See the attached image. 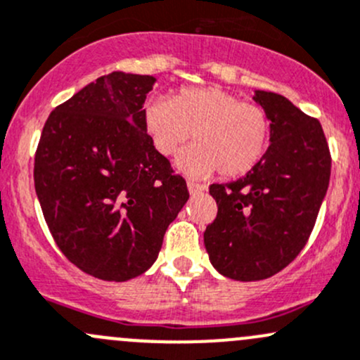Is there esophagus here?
<instances>
[{
    "instance_id": "1",
    "label": "esophagus",
    "mask_w": 360,
    "mask_h": 360,
    "mask_svg": "<svg viewBox=\"0 0 360 360\" xmlns=\"http://www.w3.org/2000/svg\"><path fill=\"white\" fill-rule=\"evenodd\" d=\"M207 188L202 186V184H196V183H188V191H190V195H198V193L205 191Z\"/></svg>"
}]
</instances>
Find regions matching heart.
I'll use <instances>...</instances> for the list:
<instances>
[{
  "instance_id": "obj_1",
  "label": "heart",
  "mask_w": 360,
  "mask_h": 360,
  "mask_svg": "<svg viewBox=\"0 0 360 360\" xmlns=\"http://www.w3.org/2000/svg\"><path fill=\"white\" fill-rule=\"evenodd\" d=\"M143 129L164 157L190 139L195 145L177 157L181 172L222 177L250 172L267 151L271 119L262 107L247 103L221 88H184L172 100L151 98L143 110Z\"/></svg>"
}]
</instances>
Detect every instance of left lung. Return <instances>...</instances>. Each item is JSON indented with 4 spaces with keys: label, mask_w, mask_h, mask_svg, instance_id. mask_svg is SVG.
I'll list each match as a JSON object with an SVG mask.
<instances>
[{
    "label": "left lung",
    "mask_w": 360,
    "mask_h": 360,
    "mask_svg": "<svg viewBox=\"0 0 360 360\" xmlns=\"http://www.w3.org/2000/svg\"><path fill=\"white\" fill-rule=\"evenodd\" d=\"M271 119L269 148L247 176L212 184L217 217L203 233L212 266L236 281L274 276L307 243L326 196L331 157L319 120L257 89Z\"/></svg>",
    "instance_id": "left-lung-1"
}]
</instances>
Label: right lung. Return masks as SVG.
Segmentation results:
<instances>
[{
    "label": "right lung",
    "mask_w": 360,
    "mask_h": 360,
    "mask_svg": "<svg viewBox=\"0 0 360 360\" xmlns=\"http://www.w3.org/2000/svg\"><path fill=\"white\" fill-rule=\"evenodd\" d=\"M153 75L112 72L50 113L34 186L53 240L74 266L127 281L157 260L164 234L190 198L143 129Z\"/></svg>",
    "instance_id": "right-lung-1"
}]
</instances>
